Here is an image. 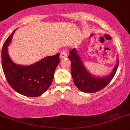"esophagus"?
Listing matches in <instances>:
<instances>
[{
  "label": "esophagus",
  "mask_w": 130,
  "mask_h": 130,
  "mask_svg": "<svg viewBox=\"0 0 130 130\" xmlns=\"http://www.w3.org/2000/svg\"><path fill=\"white\" fill-rule=\"evenodd\" d=\"M68 55V52L66 50H62L60 54V58H64L66 57Z\"/></svg>",
  "instance_id": "esophagus-1"
}]
</instances>
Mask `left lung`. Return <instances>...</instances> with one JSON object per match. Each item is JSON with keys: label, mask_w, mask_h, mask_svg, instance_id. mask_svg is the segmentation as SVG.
<instances>
[{"label": "left lung", "mask_w": 130, "mask_h": 130, "mask_svg": "<svg viewBox=\"0 0 130 130\" xmlns=\"http://www.w3.org/2000/svg\"><path fill=\"white\" fill-rule=\"evenodd\" d=\"M71 62V75L75 86L80 91L86 93H92L101 91L110 82L119 66V60L112 72L105 77H96L91 75L83 64L76 48L70 52L68 56Z\"/></svg>", "instance_id": "1"}]
</instances>
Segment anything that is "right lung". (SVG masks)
<instances>
[{
    "label": "right lung",
    "instance_id": "add662e5",
    "mask_svg": "<svg viewBox=\"0 0 130 130\" xmlns=\"http://www.w3.org/2000/svg\"><path fill=\"white\" fill-rule=\"evenodd\" d=\"M14 31L7 38L2 49L4 73L9 86L17 92L28 97L39 96L51 86L55 69L60 62V54L46 57L30 66L14 64L7 54V46Z\"/></svg>",
    "mask_w": 130,
    "mask_h": 130
}]
</instances>
